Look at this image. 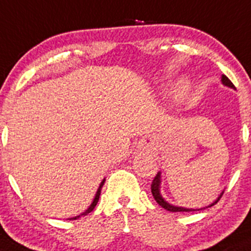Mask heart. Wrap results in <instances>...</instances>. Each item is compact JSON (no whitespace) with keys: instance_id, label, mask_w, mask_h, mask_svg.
I'll return each instance as SVG.
<instances>
[{"instance_id":"heart-1","label":"heart","mask_w":251,"mask_h":251,"mask_svg":"<svg viewBox=\"0 0 251 251\" xmlns=\"http://www.w3.org/2000/svg\"><path fill=\"white\" fill-rule=\"evenodd\" d=\"M190 88H191L190 82H187V81H180V82H178V85H177V90H176V94H177V96L180 97V99H183V97H185L186 95L188 94Z\"/></svg>"}]
</instances>
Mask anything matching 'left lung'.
Listing matches in <instances>:
<instances>
[{
    "label": "left lung",
    "mask_w": 251,
    "mask_h": 251,
    "mask_svg": "<svg viewBox=\"0 0 251 251\" xmlns=\"http://www.w3.org/2000/svg\"><path fill=\"white\" fill-rule=\"evenodd\" d=\"M222 83H223V85H226V86H228V87H230V88H234V85L231 83V81L229 80V78L226 77V75L222 76ZM160 183H161V173H157V175L155 176L154 180H152V182H151V193H152V197L155 199V201L157 202V204L163 207V208H165L166 211H170V212H192V211H201V209H204V208L192 209V208H183V207L173 206V204H170L169 202H166L165 200H164L163 196H161V193H160ZM222 195H223V192H222L221 195H219L218 199H217L216 201L213 202V203L209 204L208 207L214 206V204H216L217 202L219 201V199L222 197ZM206 208H207V207H206Z\"/></svg>",
    "instance_id": "obj_1"
}]
</instances>
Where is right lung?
Wrapping results in <instances>:
<instances>
[{
    "label": "right lung",
    "mask_w": 251,
    "mask_h": 251,
    "mask_svg": "<svg viewBox=\"0 0 251 251\" xmlns=\"http://www.w3.org/2000/svg\"><path fill=\"white\" fill-rule=\"evenodd\" d=\"M104 181H106V178H103V180H102V182L100 183L99 188H97V192H96V195H95V199H94V201H92V203L90 204V207H88V208L86 209V211L83 212V213H81L80 216L73 217V218H69V219H77V218H80L81 216H86V214H87V213H90V212H92V211H94V208H95V207H96L97 202H99V200H100V195H101V190H102V186H103Z\"/></svg>",
    "instance_id": "right-lung-1"
}]
</instances>
